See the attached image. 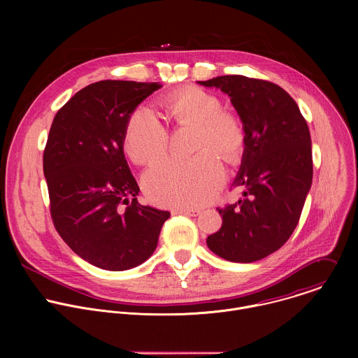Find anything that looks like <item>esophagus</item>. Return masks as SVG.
Listing matches in <instances>:
<instances>
[{"label": "esophagus", "instance_id": "34e87169", "mask_svg": "<svg viewBox=\"0 0 358 358\" xmlns=\"http://www.w3.org/2000/svg\"><path fill=\"white\" fill-rule=\"evenodd\" d=\"M176 213L187 215V217H198L201 214V210L199 208H178Z\"/></svg>", "mask_w": 358, "mask_h": 358}]
</instances>
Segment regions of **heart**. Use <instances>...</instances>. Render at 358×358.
<instances>
[{"label":"heart","mask_w":358,"mask_h":358,"mask_svg":"<svg viewBox=\"0 0 358 358\" xmlns=\"http://www.w3.org/2000/svg\"><path fill=\"white\" fill-rule=\"evenodd\" d=\"M171 123L195 124V150L191 159H166L152 166L143 178L145 192L159 206L173 208L198 207L211 201L225 181L228 163L243 152L246 131L242 120L224 110L222 100L213 92L187 86L167 94L163 101ZM169 130L147 105L137 106L129 116L123 148L136 164H148L163 157L169 147Z\"/></svg>","instance_id":"heart-1"}]
</instances>
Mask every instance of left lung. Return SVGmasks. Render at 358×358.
<instances>
[{"label": "left lung", "mask_w": 358, "mask_h": 358, "mask_svg": "<svg viewBox=\"0 0 358 358\" xmlns=\"http://www.w3.org/2000/svg\"><path fill=\"white\" fill-rule=\"evenodd\" d=\"M198 83L227 93L246 131L234 181L242 187L243 199L218 208L222 225L207 245L231 262L264 259L293 234L312 185L308 123L293 97L272 82L225 75Z\"/></svg>", "instance_id": "1"}]
</instances>
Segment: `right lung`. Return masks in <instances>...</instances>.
Segmentation results:
<instances>
[{
    "label": "right lung",
    "instance_id": "1",
    "mask_svg": "<svg viewBox=\"0 0 358 358\" xmlns=\"http://www.w3.org/2000/svg\"><path fill=\"white\" fill-rule=\"evenodd\" d=\"M157 82L100 80L58 110L43 150L50 217L86 262L126 271L147 261L169 211L137 201L138 185L123 151L130 113L160 89Z\"/></svg>",
    "mask_w": 358,
    "mask_h": 358
}]
</instances>
